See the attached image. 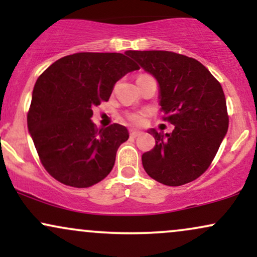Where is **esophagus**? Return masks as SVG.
I'll use <instances>...</instances> for the list:
<instances>
[{"label": "esophagus", "instance_id": "obj_1", "mask_svg": "<svg viewBox=\"0 0 257 257\" xmlns=\"http://www.w3.org/2000/svg\"><path fill=\"white\" fill-rule=\"evenodd\" d=\"M139 135H141V132L135 131V129H131V137L132 138H137Z\"/></svg>", "mask_w": 257, "mask_h": 257}]
</instances>
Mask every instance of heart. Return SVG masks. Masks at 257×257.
Masks as SVG:
<instances>
[{"instance_id":"heart-1","label":"heart","mask_w":257,"mask_h":257,"mask_svg":"<svg viewBox=\"0 0 257 257\" xmlns=\"http://www.w3.org/2000/svg\"><path fill=\"white\" fill-rule=\"evenodd\" d=\"M126 118L131 120L132 123H134V124H141L144 122V118H145V113L141 111L131 112V113L126 114Z\"/></svg>"}]
</instances>
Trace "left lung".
I'll return each mask as SVG.
<instances>
[{
	"label": "left lung",
	"instance_id": "8db88e82",
	"mask_svg": "<svg viewBox=\"0 0 257 257\" xmlns=\"http://www.w3.org/2000/svg\"><path fill=\"white\" fill-rule=\"evenodd\" d=\"M159 84V105L175 125L170 134L150 129L156 146L143 155L145 172L167 186L199 178L211 164L228 129L222 87L203 64L167 51H128Z\"/></svg>",
	"mask_w": 257,
	"mask_h": 257
}]
</instances>
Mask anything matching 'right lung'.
<instances>
[{
  "instance_id": "add662e5",
  "label": "right lung",
  "mask_w": 257,
  "mask_h": 257,
  "mask_svg": "<svg viewBox=\"0 0 257 257\" xmlns=\"http://www.w3.org/2000/svg\"><path fill=\"white\" fill-rule=\"evenodd\" d=\"M126 53H76L53 63L35 83L28 128L44 169L61 184L84 188L110 174L124 125L98 129L93 107L139 66Z\"/></svg>"
}]
</instances>
